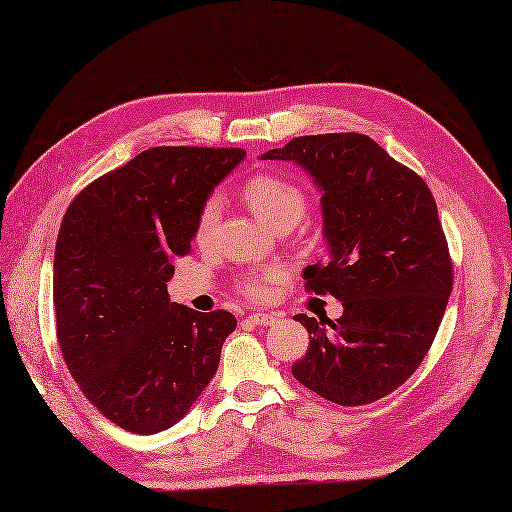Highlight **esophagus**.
<instances>
[{"label": "esophagus", "mask_w": 512, "mask_h": 512, "mask_svg": "<svg viewBox=\"0 0 512 512\" xmlns=\"http://www.w3.org/2000/svg\"><path fill=\"white\" fill-rule=\"evenodd\" d=\"M248 321L259 323V325H275L279 323V314H268V312H250L246 314Z\"/></svg>", "instance_id": "1"}]
</instances>
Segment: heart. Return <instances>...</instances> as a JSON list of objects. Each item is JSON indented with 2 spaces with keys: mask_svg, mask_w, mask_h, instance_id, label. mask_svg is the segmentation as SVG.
Masks as SVG:
<instances>
[{
  "mask_svg": "<svg viewBox=\"0 0 512 512\" xmlns=\"http://www.w3.org/2000/svg\"><path fill=\"white\" fill-rule=\"evenodd\" d=\"M242 195L250 211L268 228H273L275 233L284 231V228H295L303 213H306V193L299 184L281 178L277 173H257L244 184ZM217 217H220V202L209 200L200 209L198 222H195V242L200 246L211 242ZM279 279L281 270L268 268L264 273L248 275L242 286L246 295L264 297L268 295L270 284H275Z\"/></svg>",
  "mask_w": 512,
  "mask_h": 512,
  "instance_id": "heart-1",
  "label": "heart"
}]
</instances>
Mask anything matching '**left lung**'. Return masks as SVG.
<instances>
[{
	"label": "left lung",
	"instance_id": "1",
	"mask_svg": "<svg viewBox=\"0 0 512 512\" xmlns=\"http://www.w3.org/2000/svg\"><path fill=\"white\" fill-rule=\"evenodd\" d=\"M262 160L295 162L319 187L328 259L303 279L343 303L336 321L297 314L310 347L292 376L343 407L391 394L427 356L453 288L429 187L363 134L299 136Z\"/></svg>",
	"mask_w": 512,
	"mask_h": 512
}]
</instances>
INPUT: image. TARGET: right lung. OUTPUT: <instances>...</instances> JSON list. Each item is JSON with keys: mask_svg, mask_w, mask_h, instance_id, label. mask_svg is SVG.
<instances>
[{"mask_svg": "<svg viewBox=\"0 0 512 512\" xmlns=\"http://www.w3.org/2000/svg\"><path fill=\"white\" fill-rule=\"evenodd\" d=\"M244 158V149H147L88 184L63 215L57 339L83 394L125 431L173 427L217 372L237 319L173 303L167 284L200 209Z\"/></svg>", "mask_w": 512, "mask_h": 512, "instance_id": "1", "label": "right lung"}]
</instances>
